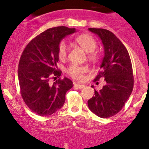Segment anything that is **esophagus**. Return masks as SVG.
Instances as JSON below:
<instances>
[{
    "mask_svg": "<svg viewBox=\"0 0 149 149\" xmlns=\"http://www.w3.org/2000/svg\"><path fill=\"white\" fill-rule=\"evenodd\" d=\"M74 86L76 87V88L78 89H82L84 88L85 85L80 84V83H74Z\"/></svg>",
    "mask_w": 149,
    "mask_h": 149,
    "instance_id": "34e87169",
    "label": "esophagus"
}]
</instances>
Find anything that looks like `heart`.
I'll list each match as a JSON object with an SVG mask.
<instances>
[{"mask_svg": "<svg viewBox=\"0 0 149 149\" xmlns=\"http://www.w3.org/2000/svg\"><path fill=\"white\" fill-rule=\"evenodd\" d=\"M76 43L79 45L85 52L88 53V59L92 61L98 60L99 53L95 51L97 48V42L93 37L88 34H83L76 38ZM68 52V46L64 40H61L58 45L57 54L60 59H64L66 57ZM87 71V68L84 66L71 65L67 69V73L77 80H81L83 78V73Z\"/></svg>", "mask_w": 149, "mask_h": 149, "instance_id": "1", "label": "heart"}]
</instances>
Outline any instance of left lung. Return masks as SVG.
<instances>
[{
	"mask_svg": "<svg viewBox=\"0 0 149 149\" xmlns=\"http://www.w3.org/2000/svg\"><path fill=\"white\" fill-rule=\"evenodd\" d=\"M88 30L100 37L104 46L102 71L95 81L104 78L107 84L99 92L95 90V96L88 104L92 113L106 118L118 113L130 96L134 85L132 66L127 49L111 31L104 29Z\"/></svg>",
	"mask_w": 149,
	"mask_h": 149,
	"instance_id": "1",
	"label": "left lung"
}]
</instances>
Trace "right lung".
Segmentation results:
<instances>
[{
	"label": "right lung",
	"mask_w": 149,
	"mask_h": 149,
	"mask_svg": "<svg viewBox=\"0 0 149 149\" xmlns=\"http://www.w3.org/2000/svg\"><path fill=\"white\" fill-rule=\"evenodd\" d=\"M76 31L63 26L49 29L32 39L22 52L18 66L20 91L27 107L38 115H52L60 109L66 92L73 87L66 77L56 80L61 73L57 66V48L64 38Z\"/></svg>",
	"instance_id": "right-lung-1"
}]
</instances>
